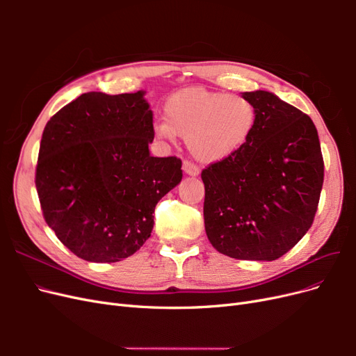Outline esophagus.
<instances>
[{"label": "esophagus", "mask_w": 356, "mask_h": 356, "mask_svg": "<svg viewBox=\"0 0 356 356\" xmlns=\"http://www.w3.org/2000/svg\"><path fill=\"white\" fill-rule=\"evenodd\" d=\"M182 170H184L187 175H191V177L199 175V168L195 163H193V161H190V160L182 161Z\"/></svg>", "instance_id": "esophagus-1"}]
</instances>
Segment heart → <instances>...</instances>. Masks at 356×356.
<instances>
[{
  "mask_svg": "<svg viewBox=\"0 0 356 356\" xmlns=\"http://www.w3.org/2000/svg\"><path fill=\"white\" fill-rule=\"evenodd\" d=\"M165 122L154 126L159 139H187L193 157L203 163L227 160L250 143L258 111L242 95L186 89L172 95L165 104Z\"/></svg>",
  "mask_w": 356,
  "mask_h": 356,
  "instance_id": "b5f03b06",
  "label": "heart"
}]
</instances>
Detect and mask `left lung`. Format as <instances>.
Returning a JSON list of instances; mask_svg holds the SVG:
<instances>
[{
    "instance_id": "obj_1",
    "label": "left lung",
    "mask_w": 356,
    "mask_h": 356,
    "mask_svg": "<svg viewBox=\"0 0 356 356\" xmlns=\"http://www.w3.org/2000/svg\"><path fill=\"white\" fill-rule=\"evenodd\" d=\"M242 96L257 106V127L239 153L202 170L204 230L224 255L273 261L314 222L324 159L307 114L266 90Z\"/></svg>"
}]
</instances>
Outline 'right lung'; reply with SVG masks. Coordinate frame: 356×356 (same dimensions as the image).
Instances as JSON below:
<instances>
[{
    "label": "right lung",
    "mask_w": 356,
    "mask_h": 356,
    "mask_svg": "<svg viewBox=\"0 0 356 356\" xmlns=\"http://www.w3.org/2000/svg\"><path fill=\"white\" fill-rule=\"evenodd\" d=\"M144 92L83 93L47 122L35 169L42 217L68 250L115 263L149 238L157 202L179 184L181 160L149 156Z\"/></svg>",
    "instance_id": "1"
}]
</instances>
